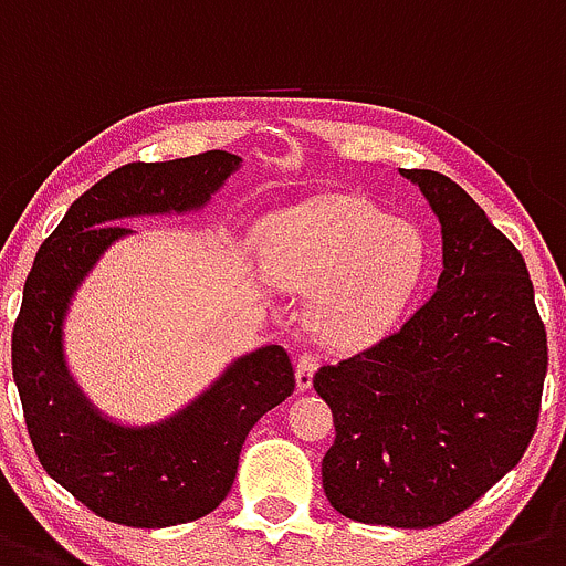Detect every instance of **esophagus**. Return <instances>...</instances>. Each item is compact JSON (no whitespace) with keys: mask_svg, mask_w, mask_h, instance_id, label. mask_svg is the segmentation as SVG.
Instances as JSON below:
<instances>
[{"mask_svg":"<svg viewBox=\"0 0 566 566\" xmlns=\"http://www.w3.org/2000/svg\"><path fill=\"white\" fill-rule=\"evenodd\" d=\"M315 369H318V358L315 355H298V360H295V386H298V391H307L313 386Z\"/></svg>","mask_w":566,"mask_h":566,"instance_id":"1","label":"esophagus"}]
</instances>
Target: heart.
<instances>
[{
	"label": "heart",
	"instance_id": "b5f03b06",
	"mask_svg": "<svg viewBox=\"0 0 566 566\" xmlns=\"http://www.w3.org/2000/svg\"><path fill=\"white\" fill-rule=\"evenodd\" d=\"M264 273L287 290H313L310 321L333 346L384 338L420 290L429 245L403 217L355 195H321L268 217Z\"/></svg>",
	"mask_w": 566,
	"mask_h": 566
}]
</instances>
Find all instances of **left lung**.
Masks as SVG:
<instances>
[{
    "label": "left lung",
    "instance_id": "left-lung-1",
    "mask_svg": "<svg viewBox=\"0 0 566 566\" xmlns=\"http://www.w3.org/2000/svg\"><path fill=\"white\" fill-rule=\"evenodd\" d=\"M440 220L442 273L397 333L313 386L333 409L321 482L340 516L434 527L471 507L531 446L547 333L522 253L440 171L403 169Z\"/></svg>",
    "mask_w": 566,
    "mask_h": 566
}]
</instances>
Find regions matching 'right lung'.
Listing matches in <instances>:
<instances>
[{
	"label": "right lung",
	"instance_id": "1",
	"mask_svg": "<svg viewBox=\"0 0 566 566\" xmlns=\"http://www.w3.org/2000/svg\"><path fill=\"white\" fill-rule=\"evenodd\" d=\"M239 163L228 151H206L120 166L70 206L24 282L13 380L30 442L44 471L106 522L171 527L220 507L248 431L295 389L282 346H259L166 420L120 426L86 400L64 358L70 302L106 248L132 233L120 220L200 211Z\"/></svg>",
	"mask_w": 566,
	"mask_h": 566
}]
</instances>
